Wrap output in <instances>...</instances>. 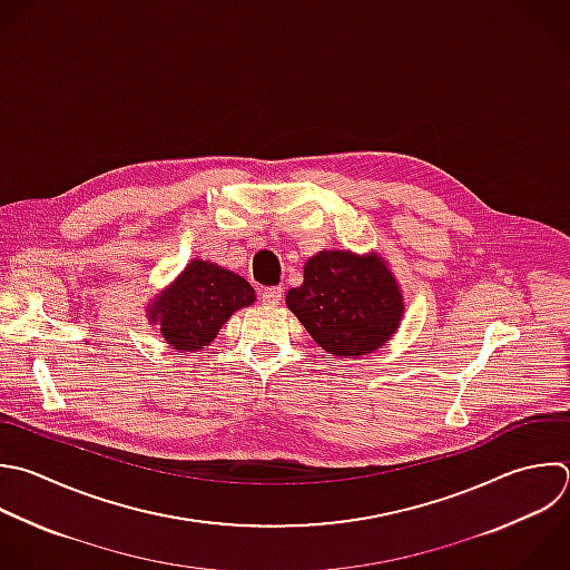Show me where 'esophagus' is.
I'll return each mask as SVG.
<instances>
[{"label": "esophagus", "mask_w": 570, "mask_h": 570, "mask_svg": "<svg viewBox=\"0 0 570 570\" xmlns=\"http://www.w3.org/2000/svg\"><path fill=\"white\" fill-rule=\"evenodd\" d=\"M283 298V287H267L263 292V305H269V307H276Z\"/></svg>", "instance_id": "esophagus-1"}]
</instances>
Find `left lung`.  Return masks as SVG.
Returning a JSON list of instances; mask_svg holds the SVG:
<instances>
[{
  "label": "left lung",
  "mask_w": 570,
  "mask_h": 570,
  "mask_svg": "<svg viewBox=\"0 0 570 570\" xmlns=\"http://www.w3.org/2000/svg\"><path fill=\"white\" fill-rule=\"evenodd\" d=\"M303 274V285L292 287L285 303L325 352L363 356L396 332L403 296L381 256L318 252Z\"/></svg>",
  "instance_id": "1"
}]
</instances>
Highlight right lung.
I'll use <instances>...</instances> for the list:
<instances>
[{
  "label": "right lung",
  "mask_w": 570,
  "mask_h": 570,
  "mask_svg": "<svg viewBox=\"0 0 570 570\" xmlns=\"http://www.w3.org/2000/svg\"><path fill=\"white\" fill-rule=\"evenodd\" d=\"M254 301V287L243 276L196 258L158 294L147 316L160 325V334L174 350L198 352L216 338L236 309Z\"/></svg>",
  "instance_id": "1"
}]
</instances>
